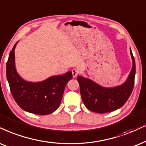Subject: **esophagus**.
Here are the masks:
<instances>
[{
	"instance_id": "esophagus-1",
	"label": "esophagus",
	"mask_w": 146,
	"mask_h": 146,
	"mask_svg": "<svg viewBox=\"0 0 146 146\" xmlns=\"http://www.w3.org/2000/svg\"><path fill=\"white\" fill-rule=\"evenodd\" d=\"M72 74H73V77H76L79 75V71L77 69H73L72 70Z\"/></svg>"
}]
</instances>
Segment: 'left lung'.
Instances as JSON below:
<instances>
[{"instance_id": "8db88e82", "label": "left lung", "mask_w": 146, "mask_h": 146, "mask_svg": "<svg viewBox=\"0 0 146 146\" xmlns=\"http://www.w3.org/2000/svg\"><path fill=\"white\" fill-rule=\"evenodd\" d=\"M130 52L133 67L127 81L121 86L103 88L89 79L77 77L83 102L88 109L97 113H106L119 109L126 103L133 89L135 75V61L131 50Z\"/></svg>"}]
</instances>
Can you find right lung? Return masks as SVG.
Wrapping results in <instances>:
<instances>
[{
	"label": "right lung",
	"mask_w": 146,
	"mask_h": 146,
	"mask_svg": "<svg viewBox=\"0 0 146 146\" xmlns=\"http://www.w3.org/2000/svg\"><path fill=\"white\" fill-rule=\"evenodd\" d=\"M15 46L7 62V78L13 97L22 109L30 113H52L60 106L66 85L73 77L72 73L50 77L42 82H25L17 74L15 67Z\"/></svg>",
	"instance_id": "add662e5"
}]
</instances>
